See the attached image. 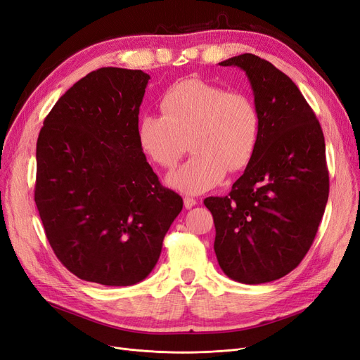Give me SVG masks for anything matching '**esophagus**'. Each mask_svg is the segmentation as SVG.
<instances>
[{
  "mask_svg": "<svg viewBox=\"0 0 360 360\" xmlns=\"http://www.w3.org/2000/svg\"><path fill=\"white\" fill-rule=\"evenodd\" d=\"M195 205H197L195 198H193V197H190V195H185V197H184V206H185V209H191V207L195 206Z\"/></svg>",
  "mask_w": 360,
  "mask_h": 360,
  "instance_id": "34e87169",
  "label": "esophagus"
}]
</instances>
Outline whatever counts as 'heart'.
Here are the masks:
<instances>
[{
  "label": "heart",
  "instance_id": "obj_1",
  "mask_svg": "<svg viewBox=\"0 0 360 360\" xmlns=\"http://www.w3.org/2000/svg\"><path fill=\"white\" fill-rule=\"evenodd\" d=\"M160 110L163 115L139 117L136 138L143 154L167 169L178 163L185 139L190 141L194 154L167 176L179 191L198 194L214 188L225 172L242 170L257 151L261 115L245 93L188 78L163 93Z\"/></svg>",
  "mask_w": 360,
  "mask_h": 360
}]
</instances>
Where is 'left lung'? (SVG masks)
Here are the masks:
<instances>
[{
    "instance_id": "left-lung-1",
    "label": "left lung",
    "mask_w": 360,
    "mask_h": 360,
    "mask_svg": "<svg viewBox=\"0 0 360 360\" xmlns=\"http://www.w3.org/2000/svg\"><path fill=\"white\" fill-rule=\"evenodd\" d=\"M242 68L261 115L257 151L229 195L207 197L219 267L246 285L277 281L307 254L329 194L325 138L300 89L252 53L221 62Z\"/></svg>"
}]
</instances>
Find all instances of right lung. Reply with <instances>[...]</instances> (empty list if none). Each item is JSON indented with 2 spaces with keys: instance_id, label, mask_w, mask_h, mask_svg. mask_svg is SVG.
Masks as SVG:
<instances>
[{
  "instance_id": "add662e5",
  "label": "right lung",
  "mask_w": 360,
  "mask_h": 360,
  "mask_svg": "<svg viewBox=\"0 0 360 360\" xmlns=\"http://www.w3.org/2000/svg\"><path fill=\"white\" fill-rule=\"evenodd\" d=\"M148 79L141 70L91 71L39 130L35 205L55 255L82 281H143L182 210V197L160 184L138 143Z\"/></svg>"
}]
</instances>
